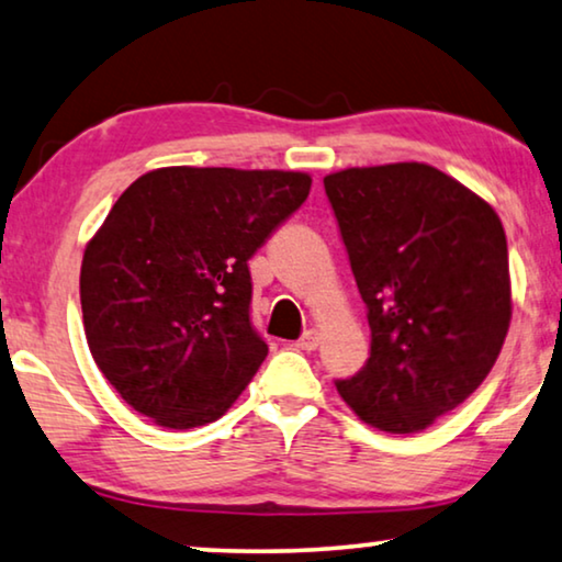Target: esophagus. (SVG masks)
Listing matches in <instances>:
<instances>
[{
  "label": "esophagus",
  "instance_id": "obj_1",
  "mask_svg": "<svg viewBox=\"0 0 562 562\" xmlns=\"http://www.w3.org/2000/svg\"><path fill=\"white\" fill-rule=\"evenodd\" d=\"M317 342H321V333L310 328V330H305V333H303V338H300V340L295 342V346H297V348H303V350H315V348H317Z\"/></svg>",
  "mask_w": 562,
  "mask_h": 562
}]
</instances>
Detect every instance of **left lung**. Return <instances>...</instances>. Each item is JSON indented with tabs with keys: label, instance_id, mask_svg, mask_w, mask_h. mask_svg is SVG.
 <instances>
[{
	"label": "left lung",
	"instance_id": "8db88e82",
	"mask_svg": "<svg viewBox=\"0 0 562 562\" xmlns=\"http://www.w3.org/2000/svg\"><path fill=\"white\" fill-rule=\"evenodd\" d=\"M323 183L371 325V358L335 386L375 429L424 431L480 389L505 342V229L487 201L429 164Z\"/></svg>",
	"mask_w": 562,
	"mask_h": 562
}]
</instances>
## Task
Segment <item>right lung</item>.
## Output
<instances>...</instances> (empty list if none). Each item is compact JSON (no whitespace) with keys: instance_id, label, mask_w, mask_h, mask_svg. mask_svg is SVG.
Wrapping results in <instances>:
<instances>
[{"instance_id":"right-lung-1","label":"right lung","mask_w":562,"mask_h":562,"mask_svg":"<svg viewBox=\"0 0 562 562\" xmlns=\"http://www.w3.org/2000/svg\"><path fill=\"white\" fill-rule=\"evenodd\" d=\"M307 173L169 166L131 183L88 241L80 305L93 361L164 429L212 424L267 356L247 262L303 206Z\"/></svg>"}]
</instances>
